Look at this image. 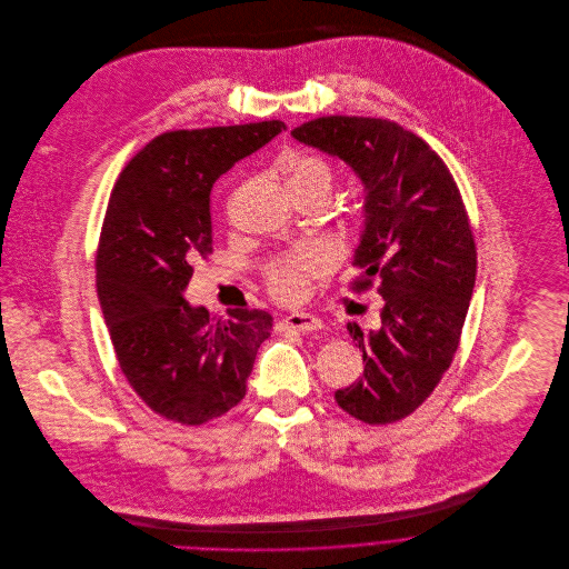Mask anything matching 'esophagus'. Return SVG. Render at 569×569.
Returning <instances> with one entry per match:
<instances>
[{
  "instance_id": "obj_1",
  "label": "esophagus",
  "mask_w": 569,
  "mask_h": 569,
  "mask_svg": "<svg viewBox=\"0 0 569 569\" xmlns=\"http://www.w3.org/2000/svg\"><path fill=\"white\" fill-rule=\"evenodd\" d=\"M280 330H302V332H313V330H322L325 322L311 313H293V316H287L278 322Z\"/></svg>"
}]
</instances>
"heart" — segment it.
I'll return each mask as SVG.
<instances>
[{
    "label": "heart",
    "mask_w": 569,
    "mask_h": 569,
    "mask_svg": "<svg viewBox=\"0 0 569 569\" xmlns=\"http://www.w3.org/2000/svg\"><path fill=\"white\" fill-rule=\"evenodd\" d=\"M287 183L291 192H325L335 188V168L318 156H300L287 166ZM330 269V256L322 247H302L267 262L264 276L271 296L280 302H300L311 291V280L322 278Z\"/></svg>",
    "instance_id": "obj_1"
}]
</instances>
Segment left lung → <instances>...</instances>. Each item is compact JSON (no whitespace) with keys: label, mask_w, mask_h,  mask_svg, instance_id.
<instances>
[{"label":"left lung","mask_w":569,"mask_h":569,"mask_svg":"<svg viewBox=\"0 0 569 569\" xmlns=\"http://www.w3.org/2000/svg\"><path fill=\"white\" fill-rule=\"evenodd\" d=\"M291 136L343 160L363 183L355 289L377 280L383 309L368 332L348 322L363 375L335 401L368 425L397 422L440 383L467 320L478 253L460 190L440 156L390 120L326 116Z\"/></svg>","instance_id":"1"}]
</instances>
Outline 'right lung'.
<instances>
[{"instance_id": "add662e5", "label": "right lung", "mask_w": 569, "mask_h": 569, "mask_svg": "<svg viewBox=\"0 0 569 569\" xmlns=\"http://www.w3.org/2000/svg\"><path fill=\"white\" fill-rule=\"evenodd\" d=\"M284 122L170 131L120 172L96 253L98 300L122 375L166 420L203 425L243 401L273 318L210 316L186 302L192 262L212 253L210 190Z\"/></svg>"}]
</instances>
